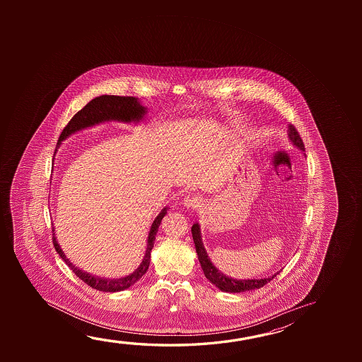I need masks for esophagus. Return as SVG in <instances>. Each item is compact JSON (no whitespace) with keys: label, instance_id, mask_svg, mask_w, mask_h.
<instances>
[{"label":"esophagus","instance_id":"obj_1","mask_svg":"<svg viewBox=\"0 0 362 362\" xmlns=\"http://www.w3.org/2000/svg\"><path fill=\"white\" fill-rule=\"evenodd\" d=\"M183 203L184 206L187 208L197 209V208L201 207L202 199L199 197L196 196V194H189V196H187L184 198Z\"/></svg>","mask_w":362,"mask_h":362}]
</instances>
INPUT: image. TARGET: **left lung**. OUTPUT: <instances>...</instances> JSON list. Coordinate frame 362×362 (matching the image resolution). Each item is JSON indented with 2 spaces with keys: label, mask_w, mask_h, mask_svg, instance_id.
Instances as JSON below:
<instances>
[{
  "label": "left lung",
  "mask_w": 362,
  "mask_h": 362,
  "mask_svg": "<svg viewBox=\"0 0 362 362\" xmlns=\"http://www.w3.org/2000/svg\"><path fill=\"white\" fill-rule=\"evenodd\" d=\"M288 131H289L288 135H289L291 143L294 144L296 148L305 151L302 137L299 135V132L296 131V127L291 124ZM192 236H193V241H194V245H196L197 255H198V260L201 262L203 273H204L206 278L212 284L216 285L222 291L243 293V291H252V289H260L261 286L270 283L279 274H275V275L270 276V278L251 279V280L250 279H247V280H236V279L228 278V276H226L225 274L221 273L218 269L214 267L211 260L208 259L206 249L203 247V243H202L201 231H199L198 223H194L193 227H192Z\"/></svg>",
  "instance_id": "8db88e82"
}]
</instances>
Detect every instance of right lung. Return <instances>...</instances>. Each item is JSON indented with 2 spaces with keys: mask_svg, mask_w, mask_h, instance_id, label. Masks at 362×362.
I'll list each match as a JSON object with an SVG mask.
<instances>
[{
  "mask_svg": "<svg viewBox=\"0 0 362 362\" xmlns=\"http://www.w3.org/2000/svg\"><path fill=\"white\" fill-rule=\"evenodd\" d=\"M146 112V108L141 106L136 97H129V95H100L95 97V100L88 102L86 106L78 111L71 121L68 122L64 130L60 134L58 145L60 141H63L66 136H69L73 132L88 127L92 124H100L102 121H108V119H117V121H124V122H131V121H139L143 117L144 113ZM57 145V146H58ZM166 214V208L158 214L155 218L150 232H148V247L146 252L144 256V260L140 267H137L136 272L121 279H103L98 276H93L88 273H84L79 270L78 267H74L69 260L66 259V255L59 247L57 243L55 233H53V245L57 252L59 254L60 257L66 261V265L71 267V272L77 275L78 278L83 280L86 284L92 286L93 289L101 291H121L124 289L130 288L131 285L135 284L139 279L143 276L144 274L148 270V264H150V252L154 247L155 236L156 232L159 230V226L161 223V219L164 218Z\"/></svg>",
  "mask_w": 362,
  "mask_h": 362,
  "instance_id": "right-lung-1",
  "label": "right lung"
}]
</instances>
